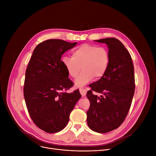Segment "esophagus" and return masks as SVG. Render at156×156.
<instances>
[{
  "label": "esophagus",
  "instance_id": "esophagus-1",
  "mask_svg": "<svg viewBox=\"0 0 156 156\" xmlns=\"http://www.w3.org/2000/svg\"><path fill=\"white\" fill-rule=\"evenodd\" d=\"M80 92L82 97H84L87 94V90L85 88H80Z\"/></svg>",
  "mask_w": 156,
  "mask_h": 156
}]
</instances>
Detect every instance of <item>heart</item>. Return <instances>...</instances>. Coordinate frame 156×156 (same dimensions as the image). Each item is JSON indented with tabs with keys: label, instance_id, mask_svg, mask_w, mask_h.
Wrapping results in <instances>:
<instances>
[{
	"label": "heart",
	"instance_id": "heart-1",
	"mask_svg": "<svg viewBox=\"0 0 156 156\" xmlns=\"http://www.w3.org/2000/svg\"><path fill=\"white\" fill-rule=\"evenodd\" d=\"M72 57H64L62 62L69 75L76 78L75 85L81 87L94 78L100 79L104 76L109 64V55L107 49L91 44H83L74 49Z\"/></svg>",
	"mask_w": 156,
	"mask_h": 156
}]
</instances>
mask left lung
<instances>
[{
    "instance_id": "left-lung-1",
    "label": "left lung",
    "mask_w": 156,
    "mask_h": 156,
    "mask_svg": "<svg viewBox=\"0 0 156 156\" xmlns=\"http://www.w3.org/2000/svg\"><path fill=\"white\" fill-rule=\"evenodd\" d=\"M95 41L108 46L109 64L104 76L90 86L91 90L87 92L90 105L87 120L91 129L104 133L118 128L127 116L135 92L134 66L129 52L119 40Z\"/></svg>"
}]
</instances>
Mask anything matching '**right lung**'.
<instances>
[{"label": "right lung", "instance_id": "add662e5", "mask_svg": "<svg viewBox=\"0 0 156 156\" xmlns=\"http://www.w3.org/2000/svg\"><path fill=\"white\" fill-rule=\"evenodd\" d=\"M77 42L50 39L40 43L34 49L26 69L24 97L33 122L49 133L60 132L66 126L69 114L81 95L73 86L65 69L62 55Z\"/></svg>", "mask_w": 156, "mask_h": 156}]
</instances>
